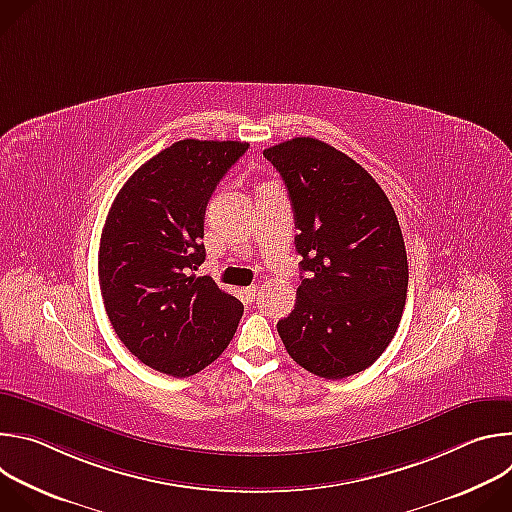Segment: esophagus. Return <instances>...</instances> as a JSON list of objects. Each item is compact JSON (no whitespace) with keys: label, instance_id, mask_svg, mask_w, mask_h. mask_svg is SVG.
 <instances>
[{"label":"esophagus","instance_id":"1","mask_svg":"<svg viewBox=\"0 0 512 512\" xmlns=\"http://www.w3.org/2000/svg\"><path fill=\"white\" fill-rule=\"evenodd\" d=\"M245 291H247L251 300H255V298H257V291H259V287H257V285H249Z\"/></svg>","mask_w":512,"mask_h":512}]
</instances>
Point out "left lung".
Wrapping results in <instances>:
<instances>
[{"mask_svg": "<svg viewBox=\"0 0 512 512\" xmlns=\"http://www.w3.org/2000/svg\"><path fill=\"white\" fill-rule=\"evenodd\" d=\"M263 156L285 182L306 273L277 332L300 367L346 379L385 352L403 316L409 269L397 214L367 170L316 137Z\"/></svg>", "mask_w": 512, "mask_h": 512, "instance_id": "8db88e82", "label": "left lung"}]
</instances>
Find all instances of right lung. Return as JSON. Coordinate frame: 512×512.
I'll return each instance as SVG.
<instances>
[{"label":"right lung","instance_id":"obj_1","mask_svg":"<svg viewBox=\"0 0 512 512\" xmlns=\"http://www.w3.org/2000/svg\"><path fill=\"white\" fill-rule=\"evenodd\" d=\"M247 141L182 139L133 172L115 196L101 235L99 283L109 322L150 369L184 379L233 340L243 304L204 263L206 204Z\"/></svg>","mask_w":512,"mask_h":512}]
</instances>
